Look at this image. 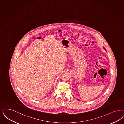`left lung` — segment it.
<instances>
[{
  "instance_id": "1",
  "label": "left lung",
  "mask_w": 124,
  "mask_h": 124,
  "mask_svg": "<svg viewBox=\"0 0 124 124\" xmlns=\"http://www.w3.org/2000/svg\"><path fill=\"white\" fill-rule=\"evenodd\" d=\"M104 49H105V48H104ZM105 50H106V49H105Z\"/></svg>"
}]
</instances>
